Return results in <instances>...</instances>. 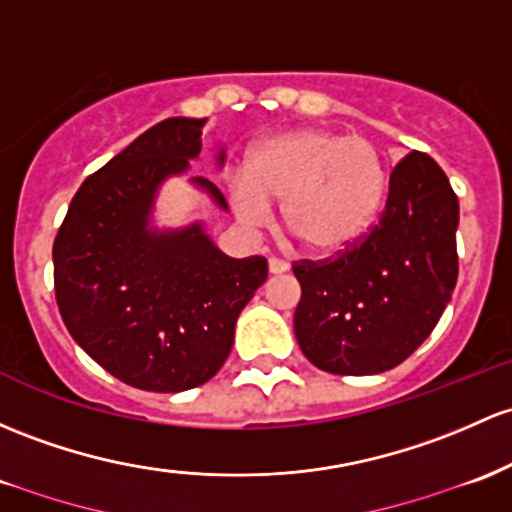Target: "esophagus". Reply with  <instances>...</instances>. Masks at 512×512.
I'll return each instance as SVG.
<instances>
[{"mask_svg":"<svg viewBox=\"0 0 512 512\" xmlns=\"http://www.w3.org/2000/svg\"><path fill=\"white\" fill-rule=\"evenodd\" d=\"M289 269V262L277 260V257H269V274H284Z\"/></svg>","mask_w":512,"mask_h":512,"instance_id":"esophagus-1","label":"esophagus"}]
</instances>
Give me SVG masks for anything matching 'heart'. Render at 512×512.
<instances>
[{"mask_svg": "<svg viewBox=\"0 0 512 512\" xmlns=\"http://www.w3.org/2000/svg\"><path fill=\"white\" fill-rule=\"evenodd\" d=\"M389 184V162L372 138L296 128L247 153L230 199L247 226L267 221V204H282L284 228L308 252L338 255L374 228Z\"/></svg>", "mask_w": 512, "mask_h": 512, "instance_id": "heart-1", "label": "heart"}]
</instances>
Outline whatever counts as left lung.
<instances>
[{"label": "left lung", "instance_id": "obj_1", "mask_svg": "<svg viewBox=\"0 0 512 512\" xmlns=\"http://www.w3.org/2000/svg\"><path fill=\"white\" fill-rule=\"evenodd\" d=\"M459 201L430 155L408 153L391 172L379 223L328 262H301L294 333L328 374H381L411 357L457 284Z\"/></svg>", "mask_w": 512, "mask_h": 512}]
</instances>
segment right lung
I'll return each mask as SVG.
<instances>
[{
    "label": "right lung",
    "instance_id": "obj_1",
    "mask_svg": "<svg viewBox=\"0 0 512 512\" xmlns=\"http://www.w3.org/2000/svg\"><path fill=\"white\" fill-rule=\"evenodd\" d=\"M209 119L155 123L77 189L53 245L55 299L72 340L123 384L179 393L230 355L235 323L267 279L265 257L223 255L206 226L155 223L162 184L189 172ZM226 148L216 145V167ZM218 211L216 184L192 177Z\"/></svg>",
    "mask_w": 512,
    "mask_h": 512
}]
</instances>
